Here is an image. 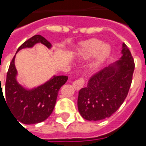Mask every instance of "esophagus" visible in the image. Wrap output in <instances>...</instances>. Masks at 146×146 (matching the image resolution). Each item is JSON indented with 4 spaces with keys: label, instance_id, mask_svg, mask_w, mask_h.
I'll return each instance as SVG.
<instances>
[{
    "label": "esophagus",
    "instance_id": "esophagus-1",
    "mask_svg": "<svg viewBox=\"0 0 146 146\" xmlns=\"http://www.w3.org/2000/svg\"><path fill=\"white\" fill-rule=\"evenodd\" d=\"M85 83V80L83 78H80L79 80H76L73 81V86L75 90H80L81 88L83 87V85Z\"/></svg>",
    "mask_w": 146,
    "mask_h": 146
}]
</instances>
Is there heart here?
<instances>
[{
    "mask_svg": "<svg viewBox=\"0 0 146 146\" xmlns=\"http://www.w3.org/2000/svg\"><path fill=\"white\" fill-rule=\"evenodd\" d=\"M110 53V46L102 43L97 39H92L83 44L80 50V55L83 58H89L93 55V60L89 64L90 71L97 70L100 65L107 58Z\"/></svg>",
    "mask_w": 146,
    "mask_h": 146,
    "instance_id": "obj_1",
    "label": "heart"
}]
</instances>
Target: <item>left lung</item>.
<instances>
[{
	"instance_id": "8db88e82",
	"label": "left lung",
	"mask_w": 146,
	"mask_h": 146,
	"mask_svg": "<svg viewBox=\"0 0 146 146\" xmlns=\"http://www.w3.org/2000/svg\"><path fill=\"white\" fill-rule=\"evenodd\" d=\"M121 58L93 74L78 96V110L83 119L99 121L110 117L121 106L132 83L135 63L125 43Z\"/></svg>"
}]
</instances>
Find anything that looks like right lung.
Returning <instances> with one entry per match:
<instances>
[{
  "mask_svg": "<svg viewBox=\"0 0 146 146\" xmlns=\"http://www.w3.org/2000/svg\"><path fill=\"white\" fill-rule=\"evenodd\" d=\"M37 43H43L48 48L51 47V43L43 36L35 35L25 41L17 52L21 49L32 47ZM14 59L15 56L11 60L7 73L5 83L7 105L17 121L24 124L30 125L43 122L53 113L59 90L67 81L68 76H54L38 87L26 90L16 80L17 73L14 65Z\"/></svg>",
  "mask_w": 146,
  "mask_h": 146,
  "instance_id": "right-lung-1",
  "label": "right lung"
}]
</instances>
